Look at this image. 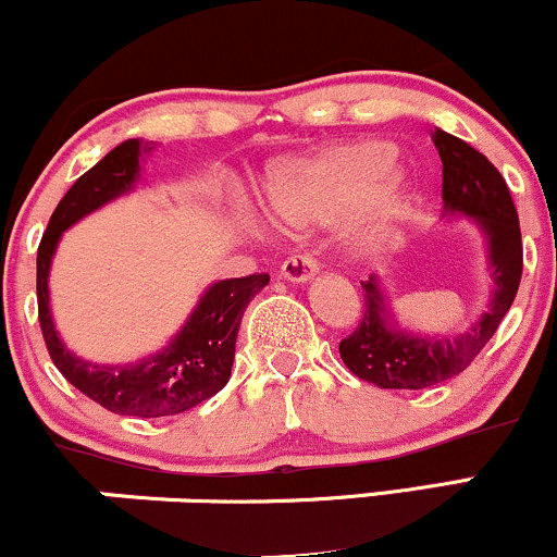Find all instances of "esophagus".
Returning <instances> with one entry per match:
<instances>
[{
	"instance_id": "1",
	"label": "esophagus",
	"mask_w": 557,
	"mask_h": 557,
	"mask_svg": "<svg viewBox=\"0 0 557 557\" xmlns=\"http://www.w3.org/2000/svg\"><path fill=\"white\" fill-rule=\"evenodd\" d=\"M317 272L319 264L309 257V253H298V257L285 259L283 267H280V274H283L285 280H290V283H309Z\"/></svg>"
}]
</instances>
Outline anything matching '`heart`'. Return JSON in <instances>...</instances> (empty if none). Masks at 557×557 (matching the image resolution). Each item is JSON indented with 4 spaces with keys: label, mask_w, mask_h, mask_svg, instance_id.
Masks as SVG:
<instances>
[{
    "label": "heart",
    "mask_w": 557,
    "mask_h": 557,
    "mask_svg": "<svg viewBox=\"0 0 557 557\" xmlns=\"http://www.w3.org/2000/svg\"><path fill=\"white\" fill-rule=\"evenodd\" d=\"M395 159L398 146L387 138L332 144L274 172L264 188L267 209L290 227L322 225L354 211L345 246L367 257L393 238L417 194V175L393 168Z\"/></svg>",
    "instance_id": "1"
}]
</instances>
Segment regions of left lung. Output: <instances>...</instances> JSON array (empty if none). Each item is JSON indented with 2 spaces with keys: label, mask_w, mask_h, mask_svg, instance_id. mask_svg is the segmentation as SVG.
<instances>
[{
  "label": "left lung",
  "mask_w": 557,
  "mask_h": 557,
  "mask_svg": "<svg viewBox=\"0 0 557 557\" xmlns=\"http://www.w3.org/2000/svg\"><path fill=\"white\" fill-rule=\"evenodd\" d=\"M434 146L443 159V216H466L487 246L492 293L487 309L471 327L445 335L403 330L389 309L382 280L363 283V319L341 341V359L359 380L385 389H424L461 374L500 327L521 283L523 248L513 198L495 164L461 138L434 127Z\"/></svg>",
  "instance_id": "1"
}]
</instances>
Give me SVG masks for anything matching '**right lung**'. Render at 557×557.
Here are the masks:
<instances>
[{
	"label": "right lung",
	"instance_id": "1",
	"mask_svg": "<svg viewBox=\"0 0 557 557\" xmlns=\"http://www.w3.org/2000/svg\"><path fill=\"white\" fill-rule=\"evenodd\" d=\"M151 151L144 138H127L96 162L57 203L36 259L38 322L54 367L73 387L120 417H175L227 385L235 361L240 319L270 274L216 280L201 293L177 335L157 354L131 363H94L62 343L49 306V270L60 238L83 216L131 194L140 177V159Z\"/></svg>",
	"mask_w": 557,
	"mask_h": 557
}]
</instances>
